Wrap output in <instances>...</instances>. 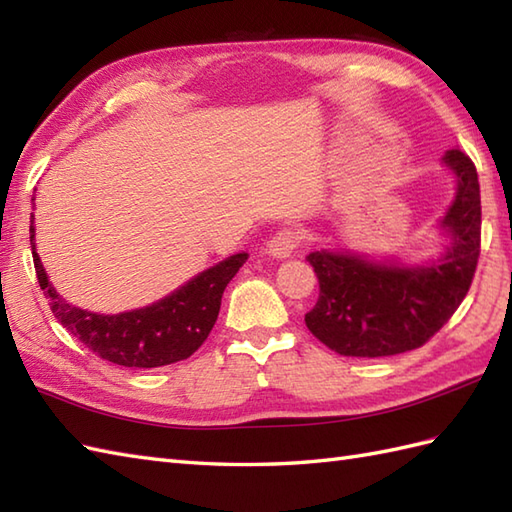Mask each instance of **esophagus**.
I'll use <instances>...</instances> for the list:
<instances>
[{
  "label": "esophagus",
  "mask_w": 512,
  "mask_h": 512,
  "mask_svg": "<svg viewBox=\"0 0 512 512\" xmlns=\"http://www.w3.org/2000/svg\"><path fill=\"white\" fill-rule=\"evenodd\" d=\"M301 242H303V235L299 231H292V228H284V231H279V233H275L273 237L268 239L266 253L270 257L286 259L292 253H295V250L301 246Z\"/></svg>",
  "instance_id": "esophagus-1"
}]
</instances>
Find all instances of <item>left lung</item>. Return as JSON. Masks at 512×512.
<instances>
[{
	"label": "left lung",
	"instance_id": "left-lung-1",
	"mask_svg": "<svg viewBox=\"0 0 512 512\" xmlns=\"http://www.w3.org/2000/svg\"><path fill=\"white\" fill-rule=\"evenodd\" d=\"M455 195L438 220L440 255L424 262L321 248L306 259L319 279V301L306 325L343 356H394L427 343L469 292L480 257V182L471 158L455 147L442 156Z\"/></svg>",
	"mask_w": 512,
	"mask_h": 512
}]
</instances>
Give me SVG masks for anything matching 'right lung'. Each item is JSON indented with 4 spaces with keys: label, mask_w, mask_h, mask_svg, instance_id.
Wrapping results in <instances>:
<instances>
[{
    "label": "right lung",
    "mask_w": 512,
    "mask_h": 512,
    "mask_svg": "<svg viewBox=\"0 0 512 512\" xmlns=\"http://www.w3.org/2000/svg\"><path fill=\"white\" fill-rule=\"evenodd\" d=\"M35 233V213H30L32 259L52 314L94 354L123 367H162L189 358L213 330L224 288L248 259L242 250L202 270L149 306L101 314L72 306L59 295L39 259Z\"/></svg>",
    "instance_id": "right-lung-1"
}]
</instances>
